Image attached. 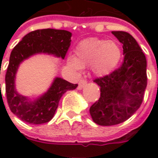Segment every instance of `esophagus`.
Listing matches in <instances>:
<instances>
[{
  "label": "esophagus",
  "mask_w": 158,
  "mask_h": 158,
  "mask_svg": "<svg viewBox=\"0 0 158 158\" xmlns=\"http://www.w3.org/2000/svg\"><path fill=\"white\" fill-rule=\"evenodd\" d=\"M86 85H87L86 80H85V79H81V80H80L79 83V86H78V88H79V89H83V88H84V87H85Z\"/></svg>",
  "instance_id": "esophagus-1"
}]
</instances>
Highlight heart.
<instances>
[{
    "instance_id": "heart-1",
    "label": "heart",
    "mask_w": 158,
    "mask_h": 158,
    "mask_svg": "<svg viewBox=\"0 0 158 158\" xmlns=\"http://www.w3.org/2000/svg\"><path fill=\"white\" fill-rule=\"evenodd\" d=\"M122 53L120 45L114 40L88 38L77 45L74 56L68 57V64L77 71L90 66L95 75L105 77L117 69Z\"/></svg>"
}]
</instances>
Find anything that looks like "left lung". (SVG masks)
<instances>
[{
    "label": "left lung",
    "mask_w": 158,
    "mask_h": 158,
    "mask_svg": "<svg viewBox=\"0 0 158 158\" xmlns=\"http://www.w3.org/2000/svg\"><path fill=\"white\" fill-rule=\"evenodd\" d=\"M123 44V62L111 74L94 80L101 96L89 108L93 121L102 126L116 125L129 119L141 105L147 85L146 56L129 33L113 31Z\"/></svg>",
    "instance_id": "left-lung-1"
}]
</instances>
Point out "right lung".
Returning a JSON list of instances; mask_svg holds the SVG:
<instances>
[{"mask_svg": "<svg viewBox=\"0 0 158 158\" xmlns=\"http://www.w3.org/2000/svg\"><path fill=\"white\" fill-rule=\"evenodd\" d=\"M71 37L72 33L67 30L38 29L27 34L11 52L5 78L6 99L12 113L23 122L41 124L52 120L62 95L76 89L78 85L56 77L46 92L31 100L16 89V74L20 63L36 54H47L64 59L71 45Z\"/></svg>", "mask_w": 158, "mask_h": 158, "instance_id": "right-lung-1", "label": "right lung"}]
</instances>
